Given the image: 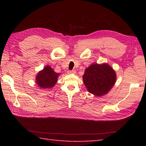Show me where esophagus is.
Here are the masks:
<instances>
[{
	"label": "esophagus",
	"instance_id": "obj_1",
	"mask_svg": "<svg viewBox=\"0 0 146 146\" xmlns=\"http://www.w3.org/2000/svg\"><path fill=\"white\" fill-rule=\"evenodd\" d=\"M67 72L68 74H75L76 73V71L75 70H68Z\"/></svg>",
	"mask_w": 146,
	"mask_h": 146
}]
</instances>
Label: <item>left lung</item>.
Masks as SVG:
<instances>
[{
	"instance_id": "left-lung-1",
	"label": "left lung",
	"mask_w": 146,
	"mask_h": 146,
	"mask_svg": "<svg viewBox=\"0 0 146 146\" xmlns=\"http://www.w3.org/2000/svg\"><path fill=\"white\" fill-rule=\"evenodd\" d=\"M83 79L90 93L101 96L106 94L113 86L116 74L107 64H93L86 69Z\"/></svg>"
}]
</instances>
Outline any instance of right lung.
<instances>
[{"mask_svg": "<svg viewBox=\"0 0 146 146\" xmlns=\"http://www.w3.org/2000/svg\"><path fill=\"white\" fill-rule=\"evenodd\" d=\"M58 76V73L54 72L50 66H47L38 74L36 83L41 88H51L56 83Z\"/></svg>", "mask_w": 146, "mask_h": 146, "instance_id": "add662e5", "label": "right lung"}]
</instances>
